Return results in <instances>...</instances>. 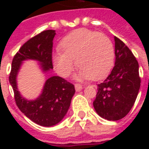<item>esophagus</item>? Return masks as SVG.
Listing matches in <instances>:
<instances>
[{
	"instance_id": "esophagus-1",
	"label": "esophagus",
	"mask_w": 149,
	"mask_h": 149,
	"mask_svg": "<svg viewBox=\"0 0 149 149\" xmlns=\"http://www.w3.org/2000/svg\"><path fill=\"white\" fill-rule=\"evenodd\" d=\"M75 88H76V91H77V92H80V91L83 89V87L81 86V84H75Z\"/></svg>"
}]
</instances>
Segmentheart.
<instances>
[{
    "instance_id": "1",
    "label": "heart",
    "mask_w": 149,
    "mask_h": 149,
    "mask_svg": "<svg viewBox=\"0 0 149 149\" xmlns=\"http://www.w3.org/2000/svg\"><path fill=\"white\" fill-rule=\"evenodd\" d=\"M60 50L52 55L54 68L61 77H67L76 64L80 68L78 80L98 81L111 70L115 58V49L109 37L86 29H80L62 40Z\"/></svg>"
}]
</instances>
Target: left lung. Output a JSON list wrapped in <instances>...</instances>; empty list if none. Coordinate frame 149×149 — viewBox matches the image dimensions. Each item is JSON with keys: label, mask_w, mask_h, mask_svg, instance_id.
<instances>
[{"label": "left lung", "mask_w": 149, "mask_h": 149, "mask_svg": "<svg viewBox=\"0 0 149 149\" xmlns=\"http://www.w3.org/2000/svg\"><path fill=\"white\" fill-rule=\"evenodd\" d=\"M115 40V66L109 76L97 84L93 107L100 117L108 120L124 118L133 106L141 87L139 65L125 44Z\"/></svg>", "instance_id": "left-lung-1"}]
</instances>
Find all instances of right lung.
<instances>
[{"label": "right lung", "instance_id": "1", "mask_svg": "<svg viewBox=\"0 0 149 149\" xmlns=\"http://www.w3.org/2000/svg\"><path fill=\"white\" fill-rule=\"evenodd\" d=\"M55 35V30L43 31L24 43L13 57L9 76V83L19 109L32 121L45 127L57 125L65 117L76 92L74 85L53 76L47 79L39 97L28 100L18 90L17 76L23 62L29 60L38 62L43 73L53 68L52 50Z\"/></svg>", "mask_w": 149, "mask_h": 149}]
</instances>
